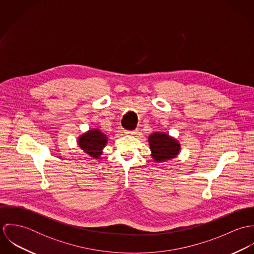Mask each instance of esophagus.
<instances>
[{
  "label": "esophagus",
  "mask_w": 254,
  "mask_h": 254,
  "mask_svg": "<svg viewBox=\"0 0 254 254\" xmlns=\"http://www.w3.org/2000/svg\"><path fill=\"white\" fill-rule=\"evenodd\" d=\"M124 133H125V135H128V136H134L137 134L136 131H125Z\"/></svg>",
  "instance_id": "obj_1"
}]
</instances>
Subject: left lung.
I'll list each match as a JSON object with an SVG mask.
<instances>
[{
	"instance_id": "left-lung-1",
	"label": "left lung",
	"mask_w": 254,
	"mask_h": 254,
	"mask_svg": "<svg viewBox=\"0 0 254 254\" xmlns=\"http://www.w3.org/2000/svg\"><path fill=\"white\" fill-rule=\"evenodd\" d=\"M151 157L155 162H163L175 158L180 150V143L164 132H154L148 136Z\"/></svg>"
}]
</instances>
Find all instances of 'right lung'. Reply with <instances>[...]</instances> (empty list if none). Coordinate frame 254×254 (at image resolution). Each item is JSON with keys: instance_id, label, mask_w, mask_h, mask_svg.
I'll return each instance as SVG.
<instances>
[{"instance_id": "obj_1", "label": "right lung", "mask_w": 254, "mask_h": 254, "mask_svg": "<svg viewBox=\"0 0 254 254\" xmlns=\"http://www.w3.org/2000/svg\"><path fill=\"white\" fill-rule=\"evenodd\" d=\"M78 145L85 153L89 154L91 157L98 159L103 153L104 147L108 143V137L100 129L94 128L86 133L82 134L78 138Z\"/></svg>"}]
</instances>
